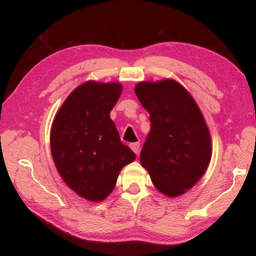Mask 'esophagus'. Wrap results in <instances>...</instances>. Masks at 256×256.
<instances>
[{
	"mask_svg": "<svg viewBox=\"0 0 256 256\" xmlns=\"http://www.w3.org/2000/svg\"><path fill=\"white\" fill-rule=\"evenodd\" d=\"M130 148H131V150L134 152L135 154H138V150H140V144L138 143H132L130 144Z\"/></svg>",
	"mask_w": 256,
	"mask_h": 256,
	"instance_id": "obj_1",
	"label": "esophagus"
}]
</instances>
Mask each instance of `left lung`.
I'll list each match as a JSON object with an SVG mask.
<instances>
[{"instance_id": "obj_1", "label": "left lung", "mask_w": 256, "mask_h": 256, "mask_svg": "<svg viewBox=\"0 0 256 256\" xmlns=\"http://www.w3.org/2000/svg\"><path fill=\"white\" fill-rule=\"evenodd\" d=\"M134 90L150 120L140 165L160 192L178 197L199 182L210 164L211 135L204 114L174 79L140 81Z\"/></svg>"}]
</instances>
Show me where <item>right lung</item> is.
Returning a JSON list of instances; mask_svg holds the SVG:
<instances>
[{"label": "right lung", "mask_w": 256, "mask_h": 256, "mask_svg": "<svg viewBox=\"0 0 256 256\" xmlns=\"http://www.w3.org/2000/svg\"><path fill=\"white\" fill-rule=\"evenodd\" d=\"M122 88L118 82L86 81L67 96L52 124L57 172L70 189L91 202L104 200L122 168L135 160L110 118Z\"/></svg>", "instance_id": "add662e5"}]
</instances>
